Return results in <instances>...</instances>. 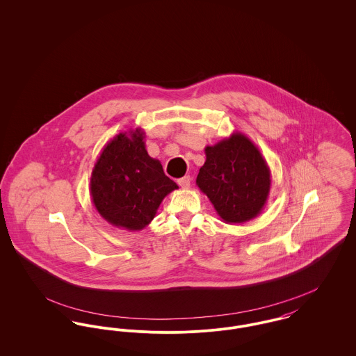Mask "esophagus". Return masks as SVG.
<instances>
[{
	"mask_svg": "<svg viewBox=\"0 0 356 356\" xmlns=\"http://www.w3.org/2000/svg\"><path fill=\"white\" fill-rule=\"evenodd\" d=\"M190 182H191L190 175H185L184 178H179V179H178V185H179L182 189H189Z\"/></svg>",
	"mask_w": 356,
	"mask_h": 356,
	"instance_id": "1",
	"label": "esophagus"
}]
</instances>
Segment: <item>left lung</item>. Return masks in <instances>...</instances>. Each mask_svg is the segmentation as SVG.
Here are the masks:
<instances>
[{"mask_svg":"<svg viewBox=\"0 0 356 356\" xmlns=\"http://www.w3.org/2000/svg\"><path fill=\"white\" fill-rule=\"evenodd\" d=\"M207 161L197 175V186L208 195L217 214L228 224L255 218L267 202L271 172L258 147L244 134L205 148Z\"/></svg>","mask_w":356,"mask_h":356,"instance_id":"obj_1","label":"left lung"}]
</instances>
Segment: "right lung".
I'll return each mask as SVG.
<instances>
[{"instance_id":"right-lung-1","label":"right lung","mask_w":356,"mask_h":356,"mask_svg":"<svg viewBox=\"0 0 356 356\" xmlns=\"http://www.w3.org/2000/svg\"><path fill=\"white\" fill-rule=\"evenodd\" d=\"M144 138L142 128L116 135L102 148L90 178L97 212L128 231L147 227L163 198L178 189L161 162L148 155Z\"/></svg>"}]
</instances>
